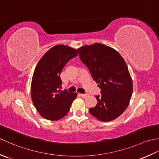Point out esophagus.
Wrapping results in <instances>:
<instances>
[{
	"label": "esophagus",
	"instance_id": "1",
	"mask_svg": "<svg viewBox=\"0 0 159 159\" xmlns=\"http://www.w3.org/2000/svg\"><path fill=\"white\" fill-rule=\"evenodd\" d=\"M80 96H81V97L83 98H87V96H88L89 95H88V94H87V93H85V94L80 93Z\"/></svg>",
	"mask_w": 159,
	"mask_h": 159
}]
</instances>
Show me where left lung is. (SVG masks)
Returning <instances> with one entry per match:
<instances>
[{
	"label": "left lung",
	"mask_w": 159,
	"mask_h": 159,
	"mask_svg": "<svg viewBox=\"0 0 159 159\" xmlns=\"http://www.w3.org/2000/svg\"><path fill=\"white\" fill-rule=\"evenodd\" d=\"M78 50L80 60L101 89L102 95L95 96L98 102L89 109L90 113L102 121L116 119L128 107L133 89L124 59L116 50L99 43Z\"/></svg>",
	"instance_id": "1"
}]
</instances>
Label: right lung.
<instances>
[{"instance_id":"1","label":"right lung","mask_w":159,"mask_h":159,"mask_svg":"<svg viewBox=\"0 0 159 159\" xmlns=\"http://www.w3.org/2000/svg\"><path fill=\"white\" fill-rule=\"evenodd\" d=\"M78 55L75 48L57 45L37 64L31 85V99L40 116L46 120L57 121L65 117L77 96V93L60 89V74L66 63Z\"/></svg>"}]
</instances>
